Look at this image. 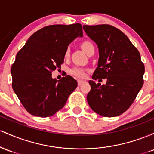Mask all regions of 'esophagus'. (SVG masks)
<instances>
[{"mask_svg":"<svg viewBox=\"0 0 154 154\" xmlns=\"http://www.w3.org/2000/svg\"><path fill=\"white\" fill-rule=\"evenodd\" d=\"M85 82V81L84 80H81V79H79L78 81H77V84H78V85H82L83 83Z\"/></svg>","mask_w":154,"mask_h":154,"instance_id":"esophagus-1","label":"esophagus"}]
</instances>
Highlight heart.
<instances>
[{
	"mask_svg": "<svg viewBox=\"0 0 154 154\" xmlns=\"http://www.w3.org/2000/svg\"><path fill=\"white\" fill-rule=\"evenodd\" d=\"M82 48H83V50L85 51V52L86 54H88V51L91 50V48H94L93 45L92 44L91 42L89 41H85L83 42L82 44ZM69 54V49H66V53H65V56H68ZM69 72L72 74V75L75 76L77 77H79V78H82V77H85V70L84 69L81 68V67H78V66H75L72 68L71 69L69 70Z\"/></svg>",
	"mask_w": 154,
	"mask_h": 154,
	"instance_id": "b5f03b06",
	"label": "heart"
}]
</instances>
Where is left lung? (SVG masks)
<instances>
[{
	"label": "left lung",
	"instance_id": "1",
	"mask_svg": "<svg viewBox=\"0 0 154 154\" xmlns=\"http://www.w3.org/2000/svg\"><path fill=\"white\" fill-rule=\"evenodd\" d=\"M83 29L99 52L92 78L106 79V85L89 81L88 103L100 116H119L132 105L143 85L145 66L140 55L128 37L114 26L84 25Z\"/></svg>",
	"mask_w": 154,
	"mask_h": 154
}]
</instances>
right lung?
<instances>
[{
    "mask_svg": "<svg viewBox=\"0 0 154 154\" xmlns=\"http://www.w3.org/2000/svg\"><path fill=\"white\" fill-rule=\"evenodd\" d=\"M78 37H83L80 24L47 26L32 35L17 54L11 70L12 88L29 114L53 116L76 89L77 82L71 76L56 80L51 72L61 66L69 45Z\"/></svg>",
    "mask_w": 154,
    "mask_h": 154,
    "instance_id": "right-lung-1",
    "label": "right lung"
}]
</instances>
